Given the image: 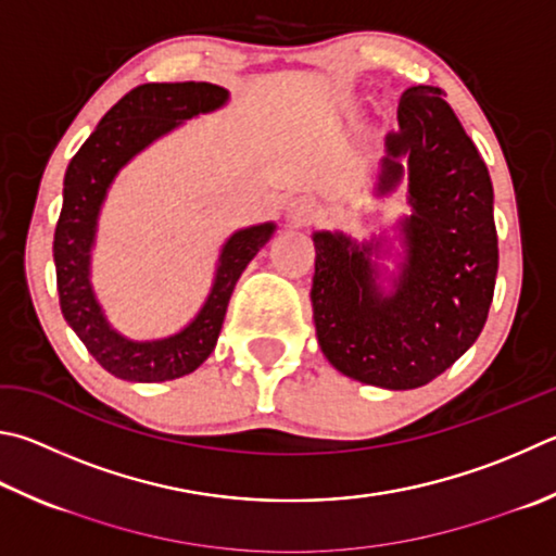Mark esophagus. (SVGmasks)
Masks as SVG:
<instances>
[{"instance_id":"1","label":"esophagus","mask_w":556,"mask_h":556,"mask_svg":"<svg viewBox=\"0 0 556 556\" xmlns=\"http://www.w3.org/2000/svg\"><path fill=\"white\" fill-rule=\"evenodd\" d=\"M289 214H291V218L299 220V224H306V220H313V218H316V214H318V206H316V201H313V199H308V197H301V199H296V201H294V204H291Z\"/></svg>"}]
</instances>
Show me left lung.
Masks as SVG:
<instances>
[{"label":"left lung","mask_w":556,"mask_h":556,"mask_svg":"<svg viewBox=\"0 0 556 556\" xmlns=\"http://www.w3.org/2000/svg\"><path fill=\"white\" fill-rule=\"evenodd\" d=\"M440 87L401 97L399 134L387 138L379 191L399 185L408 157L413 216L396 291L381 296L369 245L316 233L311 304L323 355L342 375L383 389H416L452 367L489 318L498 271L493 187Z\"/></svg>","instance_id":"obj_1"}]
</instances>
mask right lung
I'll return each instance as SVG.
<instances>
[{
  "instance_id": "right-lung-1",
  "label": "right lung",
  "mask_w": 556,
  "mask_h": 556,
  "mask_svg": "<svg viewBox=\"0 0 556 556\" xmlns=\"http://www.w3.org/2000/svg\"><path fill=\"white\" fill-rule=\"evenodd\" d=\"M228 92L208 83L138 85L111 106L94 134L70 160L63 208L55 226L53 260L60 311L109 375L126 381H167L194 371L216 348L230 294L248 262L267 243L275 226H252L228 240L220 252L214 289L189 328L155 342H130L109 328L89 287V250L99 206L111 179L138 150L167 134L179 121L220 106Z\"/></svg>"
}]
</instances>
